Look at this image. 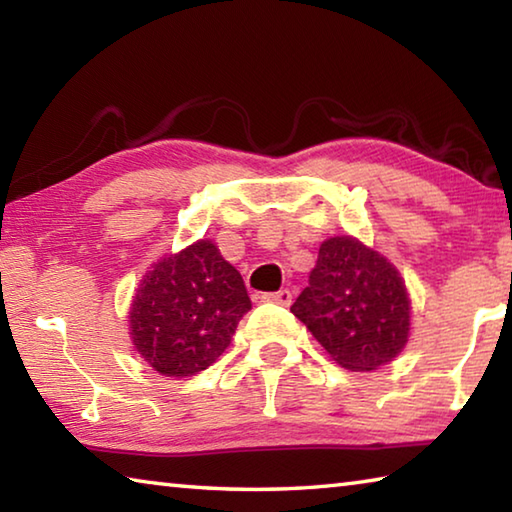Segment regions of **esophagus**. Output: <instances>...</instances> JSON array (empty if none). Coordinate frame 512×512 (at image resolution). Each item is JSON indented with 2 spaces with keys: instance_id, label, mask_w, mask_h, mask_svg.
<instances>
[{
  "instance_id": "34e87169",
  "label": "esophagus",
  "mask_w": 512,
  "mask_h": 512,
  "mask_svg": "<svg viewBox=\"0 0 512 512\" xmlns=\"http://www.w3.org/2000/svg\"><path fill=\"white\" fill-rule=\"evenodd\" d=\"M262 300L275 302V305H282V307H289L291 300H293V293L289 289H280V291H275V293H264Z\"/></svg>"
}]
</instances>
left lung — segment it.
<instances>
[{
    "label": "left lung",
    "instance_id": "obj_1",
    "mask_svg": "<svg viewBox=\"0 0 512 512\" xmlns=\"http://www.w3.org/2000/svg\"><path fill=\"white\" fill-rule=\"evenodd\" d=\"M329 357L352 372H370L404 350L411 300L397 268L354 237L320 244L309 287L293 302Z\"/></svg>",
    "mask_w": 512,
    "mask_h": 512
}]
</instances>
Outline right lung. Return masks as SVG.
Segmentation results:
<instances>
[{"instance_id": "right-lung-1", "label": "right lung", "mask_w": 512, "mask_h": 512, "mask_svg": "<svg viewBox=\"0 0 512 512\" xmlns=\"http://www.w3.org/2000/svg\"><path fill=\"white\" fill-rule=\"evenodd\" d=\"M248 309L237 268L201 239L142 277L128 316L131 339L160 375L192 377L221 357Z\"/></svg>"}]
</instances>
